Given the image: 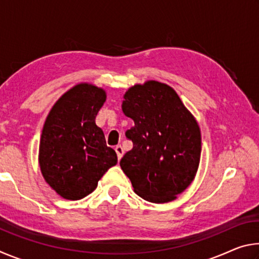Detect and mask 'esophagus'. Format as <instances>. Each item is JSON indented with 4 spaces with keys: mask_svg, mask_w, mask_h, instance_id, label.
<instances>
[{
    "mask_svg": "<svg viewBox=\"0 0 259 259\" xmlns=\"http://www.w3.org/2000/svg\"><path fill=\"white\" fill-rule=\"evenodd\" d=\"M114 150H115L116 154H117V159L121 160V157L123 156V153H124L123 148H122V146H121V145H117V146H115V148H114Z\"/></svg>",
    "mask_w": 259,
    "mask_h": 259,
    "instance_id": "esophagus-1",
    "label": "esophagus"
}]
</instances>
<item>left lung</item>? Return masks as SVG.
Masks as SVG:
<instances>
[{
    "label": "left lung",
    "mask_w": 259,
    "mask_h": 259,
    "mask_svg": "<svg viewBox=\"0 0 259 259\" xmlns=\"http://www.w3.org/2000/svg\"><path fill=\"white\" fill-rule=\"evenodd\" d=\"M122 111L135 122L125 131L134 147L120 161L135 193L153 203L175 200L199 168L201 134L195 119L176 91L157 81L131 87Z\"/></svg>",
    "instance_id": "obj_1"
}]
</instances>
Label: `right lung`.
I'll list each match as a JSON object with an SVG mask.
<instances>
[{"label": "right lung", "instance_id": "right-lung-1", "mask_svg": "<svg viewBox=\"0 0 259 259\" xmlns=\"http://www.w3.org/2000/svg\"><path fill=\"white\" fill-rule=\"evenodd\" d=\"M105 100L103 89L81 83L61 96L47 117L38 153L41 172L65 199L89 195L117 163L115 151L95 122Z\"/></svg>", "mask_w": 259, "mask_h": 259}]
</instances>
